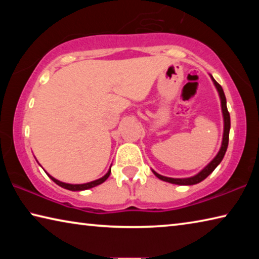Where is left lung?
Returning a JSON list of instances; mask_svg holds the SVG:
<instances>
[{
	"instance_id": "obj_1",
	"label": "left lung",
	"mask_w": 259,
	"mask_h": 259,
	"mask_svg": "<svg viewBox=\"0 0 259 259\" xmlns=\"http://www.w3.org/2000/svg\"><path fill=\"white\" fill-rule=\"evenodd\" d=\"M211 80L213 82L214 87L219 94V97H221V104H222V112H223V117H224V134H223V142H222V147L219 150L218 154L213 157V160L210 162V163L205 166L204 169L201 170V171L195 175V176L190 177V178H170V177H164L161 176L155 171L154 172L155 176L157 178H160L161 181L163 182H168L171 184H177V185H194V184H198L200 182H202L203 179L207 178L210 174H211L216 166L221 163L223 157H224L227 146H229V136H230V128H231V119H230V113L227 111V106H226V97L224 91H223V88L221 87L219 83L216 82V80L211 76Z\"/></svg>"
}]
</instances>
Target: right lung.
<instances>
[{"label": "right lung", "instance_id": "1", "mask_svg": "<svg viewBox=\"0 0 259 259\" xmlns=\"http://www.w3.org/2000/svg\"><path fill=\"white\" fill-rule=\"evenodd\" d=\"M47 175L52 179V181H54L57 184V185H59L61 187L66 188V190H69V191H84V190H89V188H93V187L97 186V185H100V184L106 181V179L109 177V175H111V169L108 170L107 174L105 175L104 177L99 178V179H96V181H94V182L85 183V184H67V183H63V182L57 181L56 178L50 176L49 174H47Z\"/></svg>", "mask_w": 259, "mask_h": 259}]
</instances>
